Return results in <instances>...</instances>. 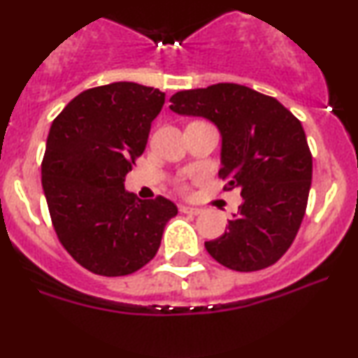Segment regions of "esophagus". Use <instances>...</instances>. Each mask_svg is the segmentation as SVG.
<instances>
[{"label":"esophagus","instance_id":"esophagus-1","mask_svg":"<svg viewBox=\"0 0 358 358\" xmlns=\"http://www.w3.org/2000/svg\"><path fill=\"white\" fill-rule=\"evenodd\" d=\"M180 212L182 213H187V215H198L201 212L198 206H190V205H182L180 206Z\"/></svg>","mask_w":358,"mask_h":358}]
</instances>
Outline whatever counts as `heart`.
Wrapping results in <instances>:
<instances>
[{
  "mask_svg": "<svg viewBox=\"0 0 358 358\" xmlns=\"http://www.w3.org/2000/svg\"><path fill=\"white\" fill-rule=\"evenodd\" d=\"M182 188H185V187H182Z\"/></svg>",
  "mask_w": 358,
  "mask_h": 358,
  "instance_id": "heart-1",
  "label": "heart"
}]
</instances>
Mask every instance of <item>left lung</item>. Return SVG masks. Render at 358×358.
<instances>
[{
	"instance_id": "8db88e82",
	"label": "left lung",
	"mask_w": 358,
	"mask_h": 358,
	"mask_svg": "<svg viewBox=\"0 0 358 358\" xmlns=\"http://www.w3.org/2000/svg\"><path fill=\"white\" fill-rule=\"evenodd\" d=\"M170 101L175 113L217 124L223 190L238 188L243 196L225 234L205 242L206 252L236 272L277 264L302 225L312 185V153L302 123L273 96L236 83L178 92Z\"/></svg>"
}]
</instances>
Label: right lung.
Wrapping results in <instances>:
<instances>
[{"label": "right lung", "mask_w": 358, "mask_h": 358, "mask_svg": "<svg viewBox=\"0 0 358 358\" xmlns=\"http://www.w3.org/2000/svg\"><path fill=\"white\" fill-rule=\"evenodd\" d=\"M163 103L160 90L118 81L80 93L51 123L41 163L50 217L64 250L92 273H135L178 213L165 196L124 192Z\"/></svg>", "instance_id": "obj_1"}]
</instances>
